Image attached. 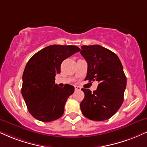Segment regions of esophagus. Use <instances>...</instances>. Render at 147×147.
Returning a JSON list of instances; mask_svg holds the SVG:
<instances>
[{"mask_svg":"<svg viewBox=\"0 0 147 147\" xmlns=\"http://www.w3.org/2000/svg\"><path fill=\"white\" fill-rule=\"evenodd\" d=\"M75 90H81V88L79 86H75Z\"/></svg>","mask_w":147,"mask_h":147,"instance_id":"obj_1","label":"esophagus"}]
</instances>
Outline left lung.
Segmentation results:
<instances>
[{
    "label": "left lung",
    "instance_id": "8db88e82",
    "mask_svg": "<svg viewBox=\"0 0 147 147\" xmlns=\"http://www.w3.org/2000/svg\"><path fill=\"white\" fill-rule=\"evenodd\" d=\"M80 51L88 64L85 80L99 82L93 93L82 88L84 98L80 103L81 111L90 120H107L123 102L127 78L122 64L117 54L99 45L82 46Z\"/></svg>",
    "mask_w": 147,
    "mask_h": 147
}]
</instances>
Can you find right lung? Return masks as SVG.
<instances>
[{
  "label": "right lung",
  "instance_id": "add662e5",
  "mask_svg": "<svg viewBox=\"0 0 147 147\" xmlns=\"http://www.w3.org/2000/svg\"><path fill=\"white\" fill-rule=\"evenodd\" d=\"M76 46L52 45L34 54L28 61L22 76V95L32 117L50 122L62 117L65 103L74 93L69 84L63 88L55 84L57 74L65 59L78 52Z\"/></svg>",
  "mask_w": 147,
  "mask_h": 147
}]
</instances>
